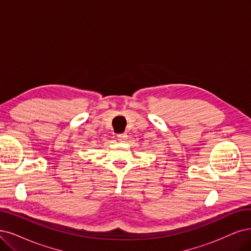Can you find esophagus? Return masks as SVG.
Instances as JSON below:
<instances>
[{
	"mask_svg": "<svg viewBox=\"0 0 251 251\" xmlns=\"http://www.w3.org/2000/svg\"><path fill=\"white\" fill-rule=\"evenodd\" d=\"M118 136V140L120 141V142H124L126 138H127V133H120V134H118L117 135Z\"/></svg>",
	"mask_w": 251,
	"mask_h": 251,
	"instance_id": "esophagus-1",
	"label": "esophagus"
}]
</instances>
